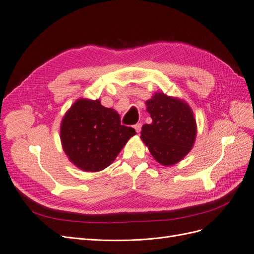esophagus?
<instances>
[{
	"instance_id": "obj_1",
	"label": "esophagus",
	"mask_w": 254,
	"mask_h": 254,
	"mask_svg": "<svg viewBox=\"0 0 254 254\" xmlns=\"http://www.w3.org/2000/svg\"><path fill=\"white\" fill-rule=\"evenodd\" d=\"M134 129H135V131L139 133L140 131H141V128H142V125H141V123H137V124H135L134 126Z\"/></svg>"
}]
</instances>
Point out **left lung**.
Listing matches in <instances>:
<instances>
[{
	"label": "left lung",
	"instance_id": "8db88e82",
	"mask_svg": "<svg viewBox=\"0 0 254 254\" xmlns=\"http://www.w3.org/2000/svg\"><path fill=\"white\" fill-rule=\"evenodd\" d=\"M146 106L152 122L143 125L142 141L159 163L176 164L194 145L197 130L193 112L188 104L163 93H156Z\"/></svg>",
	"mask_w": 254,
	"mask_h": 254
}]
</instances>
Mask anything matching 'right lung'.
<instances>
[{
	"instance_id": "obj_1",
	"label": "right lung",
	"mask_w": 254,
	"mask_h": 254,
	"mask_svg": "<svg viewBox=\"0 0 254 254\" xmlns=\"http://www.w3.org/2000/svg\"><path fill=\"white\" fill-rule=\"evenodd\" d=\"M132 127L121 124L117 111L105 108L101 101L78 99L61 122L60 137L71 162L86 172L109 166L130 137Z\"/></svg>"
}]
</instances>
